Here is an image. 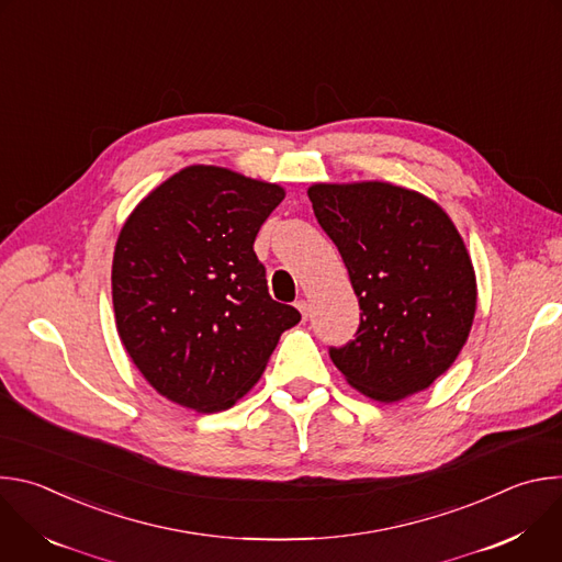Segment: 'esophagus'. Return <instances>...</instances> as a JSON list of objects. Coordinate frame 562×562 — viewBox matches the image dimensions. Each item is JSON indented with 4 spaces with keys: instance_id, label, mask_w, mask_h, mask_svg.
<instances>
[{
    "instance_id": "obj_1",
    "label": "esophagus",
    "mask_w": 562,
    "mask_h": 562,
    "mask_svg": "<svg viewBox=\"0 0 562 562\" xmlns=\"http://www.w3.org/2000/svg\"><path fill=\"white\" fill-rule=\"evenodd\" d=\"M295 306H297V311L302 313V317L306 319V317H308V311H311V308H308V302H306V300H297Z\"/></svg>"
}]
</instances>
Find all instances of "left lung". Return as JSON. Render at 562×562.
<instances>
[{"instance_id":"1","label":"left lung","mask_w":562,"mask_h":562,"mask_svg":"<svg viewBox=\"0 0 562 562\" xmlns=\"http://www.w3.org/2000/svg\"><path fill=\"white\" fill-rule=\"evenodd\" d=\"M308 200L362 311L356 338L329 347L334 364L380 403L427 389L458 358L475 313V276L453 222L389 182L313 184Z\"/></svg>"}]
</instances>
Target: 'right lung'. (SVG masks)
Returning a JSON list of instances; mask_svg holds the SVG:
<instances>
[{
  "mask_svg": "<svg viewBox=\"0 0 562 562\" xmlns=\"http://www.w3.org/2000/svg\"><path fill=\"white\" fill-rule=\"evenodd\" d=\"M278 184L189 167L148 193L113 256L115 323L142 375L195 412L235 405L262 375L295 306L269 295L256 235Z\"/></svg>",
  "mask_w": 562,
  "mask_h": 562,
  "instance_id": "obj_1",
  "label": "right lung"
}]
</instances>
